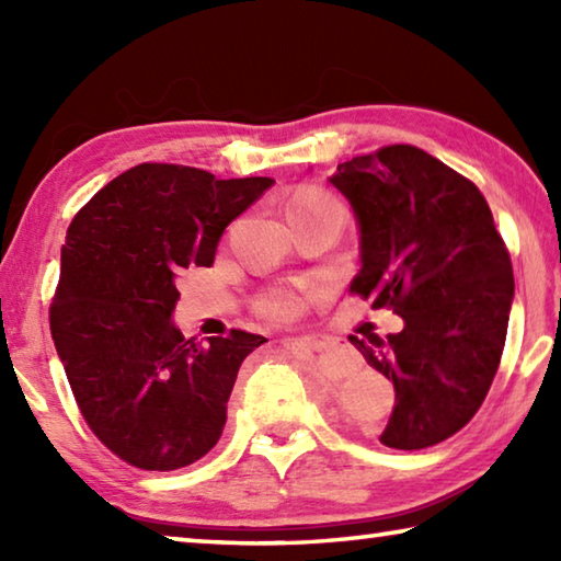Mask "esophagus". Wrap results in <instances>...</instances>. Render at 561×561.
I'll list each match as a JSON object with an SVG mask.
<instances>
[{
	"label": "esophagus",
	"mask_w": 561,
	"mask_h": 561,
	"mask_svg": "<svg viewBox=\"0 0 561 561\" xmlns=\"http://www.w3.org/2000/svg\"><path fill=\"white\" fill-rule=\"evenodd\" d=\"M287 346H291V351H299V354H317V351H324L327 339L319 334H309V336L294 339Z\"/></svg>",
	"instance_id": "34e87169"
}]
</instances>
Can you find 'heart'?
I'll list each match as a JSON object with an SVG mask.
<instances>
[{"label":"heart","instance_id":"b5f03b06","mask_svg":"<svg viewBox=\"0 0 561 561\" xmlns=\"http://www.w3.org/2000/svg\"><path fill=\"white\" fill-rule=\"evenodd\" d=\"M284 213H287V220H297V217L319 215V213H341V207L329 190L307 185V187H299L297 193L284 203ZM257 311L270 321H291L304 311V299L289 291H270L257 299Z\"/></svg>","mask_w":561,"mask_h":561}]
</instances>
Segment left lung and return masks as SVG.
I'll return each instance as SVG.
<instances>
[{
	"label": "left lung",
	"mask_w": 561,
	"mask_h": 561,
	"mask_svg": "<svg viewBox=\"0 0 561 561\" xmlns=\"http://www.w3.org/2000/svg\"><path fill=\"white\" fill-rule=\"evenodd\" d=\"M331 183L360 227L351 294L405 321L386 341L348 336L396 388L378 440L431 448L470 423L497 374L515 297L505 240L478 185L415 146L351 158Z\"/></svg>",
	"instance_id": "1"
}]
</instances>
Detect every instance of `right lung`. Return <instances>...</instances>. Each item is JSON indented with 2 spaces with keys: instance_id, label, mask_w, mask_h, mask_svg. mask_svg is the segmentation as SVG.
Instances as JSON below:
<instances>
[{
  "instance_id": "add662e5",
  "label": "right lung",
  "mask_w": 561,
  "mask_h": 561,
  "mask_svg": "<svg viewBox=\"0 0 561 561\" xmlns=\"http://www.w3.org/2000/svg\"><path fill=\"white\" fill-rule=\"evenodd\" d=\"M274 183L140 163L81 207L49 307L76 405L93 435L140 470H178L220 440L237 371L264 336L197 344L175 329L178 274L210 267L217 242Z\"/></svg>"
}]
</instances>
